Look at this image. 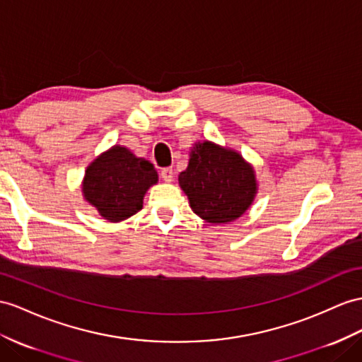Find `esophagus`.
<instances>
[{
    "mask_svg": "<svg viewBox=\"0 0 362 362\" xmlns=\"http://www.w3.org/2000/svg\"><path fill=\"white\" fill-rule=\"evenodd\" d=\"M160 175H162V179H163V182H166V183H170V182H173V177H174V173H173V168H163V170L160 171Z\"/></svg>",
    "mask_w": 362,
    "mask_h": 362,
    "instance_id": "34e87169",
    "label": "esophagus"
}]
</instances>
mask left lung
I'll return each mask as SVG.
<instances>
[{
	"mask_svg": "<svg viewBox=\"0 0 362 362\" xmlns=\"http://www.w3.org/2000/svg\"><path fill=\"white\" fill-rule=\"evenodd\" d=\"M179 187L188 196L194 214L216 225L242 217L258 192L254 166L233 148L211 141L191 146Z\"/></svg>",
	"mask_w": 362,
	"mask_h": 362,
	"instance_id": "left-lung-1",
	"label": "left lung"
}]
</instances>
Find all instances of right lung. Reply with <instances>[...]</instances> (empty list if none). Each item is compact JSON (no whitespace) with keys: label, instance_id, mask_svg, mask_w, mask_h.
Masks as SVG:
<instances>
[{"label":"right lung","instance_id":"1","mask_svg":"<svg viewBox=\"0 0 362 362\" xmlns=\"http://www.w3.org/2000/svg\"><path fill=\"white\" fill-rule=\"evenodd\" d=\"M159 175L150 160L122 145L100 153L86 170L82 196L102 218L119 223L144 206V197Z\"/></svg>","mask_w":362,"mask_h":362}]
</instances>
